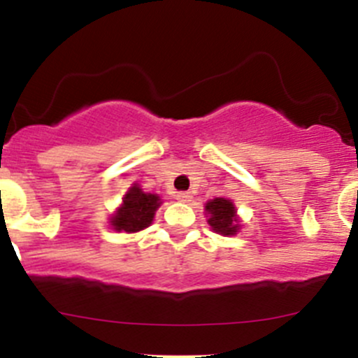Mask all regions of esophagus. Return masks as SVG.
<instances>
[{
	"label": "esophagus",
	"mask_w": 358,
	"mask_h": 358,
	"mask_svg": "<svg viewBox=\"0 0 358 358\" xmlns=\"http://www.w3.org/2000/svg\"><path fill=\"white\" fill-rule=\"evenodd\" d=\"M175 199L180 202H190L192 201V196H190V192H176Z\"/></svg>",
	"instance_id": "1"
}]
</instances>
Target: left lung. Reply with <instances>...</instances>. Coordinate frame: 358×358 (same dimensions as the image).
Here are the masks:
<instances>
[{
    "label": "left lung",
    "mask_w": 358,
    "mask_h": 358,
    "mask_svg": "<svg viewBox=\"0 0 358 358\" xmlns=\"http://www.w3.org/2000/svg\"><path fill=\"white\" fill-rule=\"evenodd\" d=\"M206 213L209 215L208 223L211 229L220 236H236L239 232V220H237L236 206L230 199L225 197H216V199L206 202Z\"/></svg>",
    "instance_id": "1"
}]
</instances>
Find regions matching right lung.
Returning <instances> with one entry per match:
<instances>
[{"instance_id": "add662e5", "label": "right lung", "mask_w": 358, "mask_h": 358, "mask_svg": "<svg viewBox=\"0 0 358 358\" xmlns=\"http://www.w3.org/2000/svg\"><path fill=\"white\" fill-rule=\"evenodd\" d=\"M161 206L157 194H147L138 185H133L126 192L122 206L112 215L110 225L117 232H140L152 223L156 209Z\"/></svg>"}]
</instances>
